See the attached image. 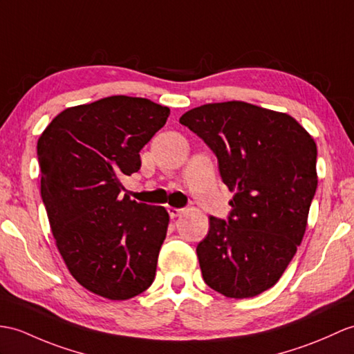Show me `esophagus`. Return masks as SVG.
Returning a JSON list of instances; mask_svg holds the SVG:
<instances>
[{
    "label": "esophagus",
    "instance_id": "34e87169",
    "mask_svg": "<svg viewBox=\"0 0 354 354\" xmlns=\"http://www.w3.org/2000/svg\"><path fill=\"white\" fill-rule=\"evenodd\" d=\"M167 211H169V216H170V218H176V217H179V216L183 214V212H184V209H183V208H174V207H169V208H167Z\"/></svg>",
    "mask_w": 354,
    "mask_h": 354
}]
</instances>
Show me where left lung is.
<instances>
[{
    "label": "left lung",
    "instance_id": "1",
    "mask_svg": "<svg viewBox=\"0 0 354 354\" xmlns=\"http://www.w3.org/2000/svg\"><path fill=\"white\" fill-rule=\"evenodd\" d=\"M179 122L214 152L235 193L227 220L211 216L196 248L203 281L226 297H254L281 279L305 235L317 145L288 114L241 101L205 104Z\"/></svg>",
    "mask_w": 354,
    "mask_h": 354
}]
</instances>
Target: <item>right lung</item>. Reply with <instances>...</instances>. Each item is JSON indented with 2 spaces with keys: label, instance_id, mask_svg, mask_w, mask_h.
Listing matches in <instances>:
<instances>
[{
  "label": "right lung",
  "instance_id": "1",
  "mask_svg": "<svg viewBox=\"0 0 354 354\" xmlns=\"http://www.w3.org/2000/svg\"><path fill=\"white\" fill-rule=\"evenodd\" d=\"M145 97L109 96L71 106L39 137L40 193L66 267L101 297L128 300L152 285L166 238V208L122 196L140 151L169 118Z\"/></svg>",
  "mask_w": 354,
  "mask_h": 354
}]
</instances>
